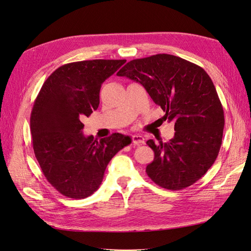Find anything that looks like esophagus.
Here are the masks:
<instances>
[{
  "mask_svg": "<svg viewBox=\"0 0 251 251\" xmlns=\"http://www.w3.org/2000/svg\"><path fill=\"white\" fill-rule=\"evenodd\" d=\"M131 140H132V144H133V145L141 146V145H144V144H145V138H144V136H142V135L134 134V135H132Z\"/></svg>",
  "mask_w": 251,
  "mask_h": 251,
  "instance_id": "obj_1",
  "label": "esophagus"
}]
</instances>
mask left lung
I'll use <instances>...</instances> for the list:
<instances>
[{"label": "left lung", "instance_id": "1", "mask_svg": "<svg viewBox=\"0 0 251 251\" xmlns=\"http://www.w3.org/2000/svg\"><path fill=\"white\" fill-rule=\"evenodd\" d=\"M117 75L140 82L165 113L163 120L175 123L170 142H147L154 151L147 175L169 190L200 180L217 158L225 127L224 107L208 73L182 58L158 53L128 62Z\"/></svg>", "mask_w": 251, "mask_h": 251}]
</instances>
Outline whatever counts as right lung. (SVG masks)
<instances>
[{
  "label": "right lung",
  "instance_id": "obj_1",
  "mask_svg": "<svg viewBox=\"0 0 251 251\" xmlns=\"http://www.w3.org/2000/svg\"><path fill=\"white\" fill-rule=\"evenodd\" d=\"M126 60H91L65 64L43 83L31 113L33 149L40 169L64 197L85 199L100 186L110 159L131 143L113 133L97 141L82 134L80 119L99 105L102 82Z\"/></svg>",
  "mask_w": 251,
  "mask_h": 251
}]
</instances>
